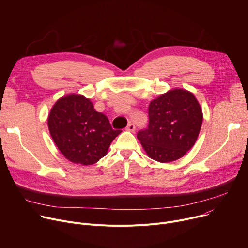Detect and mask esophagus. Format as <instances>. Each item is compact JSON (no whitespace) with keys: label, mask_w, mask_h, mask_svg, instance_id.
<instances>
[{"label":"esophagus","mask_w":248,"mask_h":248,"mask_svg":"<svg viewBox=\"0 0 248 248\" xmlns=\"http://www.w3.org/2000/svg\"><path fill=\"white\" fill-rule=\"evenodd\" d=\"M135 129H136V126H135L134 123H129V124L127 125V127H126V130H128V131H130V132H134Z\"/></svg>","instance_id":"esophagus-1"}]
</instances>
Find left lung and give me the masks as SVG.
Returning a JSON list of instances; mask_svg holds the SVG:
<instances>
[{
    "mask_svg": "<svg viewBox=\"0 0 248 248\" xmlns=\"http://www.w3.org/2000/svg\"><path fill=\"white\" fill-rule=\"evenodd\" d=\"M149 125L137 134L148 155L159 162L182 157L194 146L202 126L201 107L191 93L175 89L151 101Z\"/></svg>",
    "mask_w": 248,
    "mask_h": 248,
    "instance_id": "1",
    "label": "left lung"
}]
</instances>
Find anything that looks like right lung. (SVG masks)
<instances>
[{"mask_svg": "<svg viewBox=\"0 0 248 248\" xmlns=\"http://www.w3.org/2000/svg\"><path fill=\"white\" fill-rule=\"evenodd\" d=\"M54 143L70 161L93 164L106 155L122 132L112 129L108 118L97 112L90 99L77 94L57 100L48 117Z\"/></svg>", "mask_w": 248, "mask_h": 248, "instance_id": "obj_1", "label": "right lung"}]
</instances>
